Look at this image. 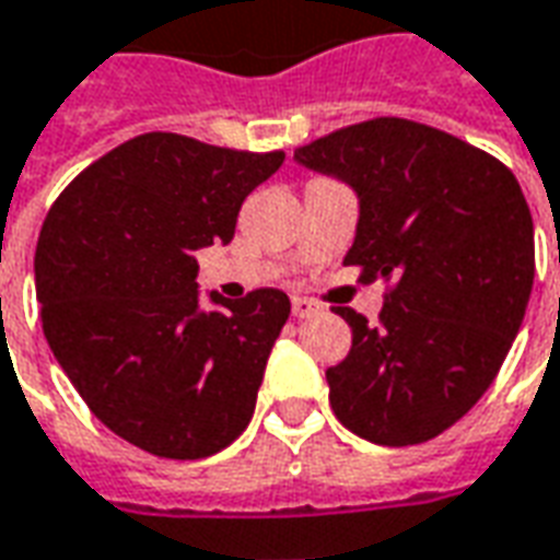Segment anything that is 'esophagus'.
Instances as JSON below:
<instances>
[{"instance_id":"1","label":"esophagus","mask_w":560,"mask_h":560,"mask_svg":"<svg viewBox=\"0 0 560 560\" xmlns=\"http://www.w3.org/2000/svg\"><path fill=\"white\" fill-rule=\"evenodd\" d=\"M293 318H312L315 312H318V306L312 303V300H306V296H293Z\"/></svg>"}]
</instances>
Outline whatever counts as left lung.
<instances>
[{"mask_svg": "<svg viewBox=\"0 0 560 560\" xmlns=\"http://www.w3.org/2000/svg\"><path fill=\"white\" fill-rule=\"evenodd\" d=\"M358 190L361 221L346 267L388 284L378 324L351 327L327 370L330 406L375 445L440 436L503 366L534 284V221L510 166L406 117H373L293 151Z\"/></svg>", "mask_w": 560, "mask_h": 560, "instance_id": "obj_1", "label": "left lung"}]
</instances>
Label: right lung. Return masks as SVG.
Instances as JSON below:
<instances>
[{"label": "right lung", "instance_id": "add662e5", "mask_svg": "<svg viewBox=\"0 0 560 560\" xmlns=\"http://www.w3.org/2000/svg\"><path fill=\"white\" fill-rule=\"evenodd\" d=\"M284 151L144 132L93 160L50 206L35 245L42 330L90 412L172 460L221 452L248 428L291 315L257 288L199 306L197 257L230 242L245 197Z\"/></svg>", "mask_w": 560, "mask_h": 560}]
</instances>
